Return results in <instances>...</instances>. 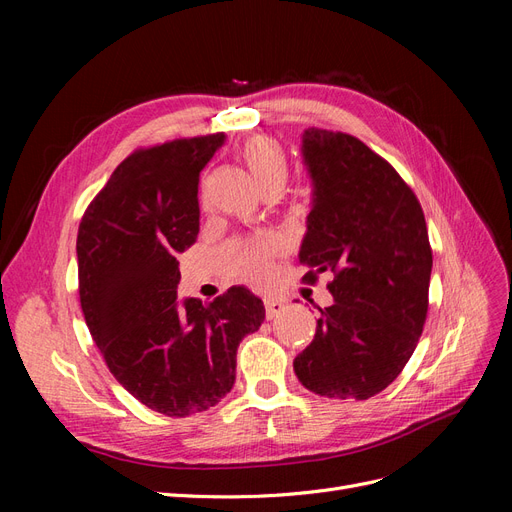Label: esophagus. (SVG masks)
I'll return each instance as SVG.
<instances>
[{"mask_svg": "<svg viewBox=\"0 0 512 512\" xmlns=\"http://www.w3.org/2000/svg\"><path fill=\"white\" fill-rule=\"evenodd\" d=\"M286 309V303L282 299H275V297H265V314H267V320H273L280 316Z\"/></svg>", "mask_w": 512, "mask_h": 512, "instance_id": "1", "label": "esophagus"}]
</instances>
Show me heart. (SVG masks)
<instances>
[{
    "instance_id": "heart-1",
    "label": "heart",
    "mask_w": 512,
    "mask_h": 512,
    "mask_svg": "<svg viewBox=\"0 0 512 512\" xmlns=\"http://www.w3.org/2000/svg\"><path fill=\"white\" fill-rule=\"evenodd\" d=\"M241 160L250 170L252 179L265 194L267 190H282L288 179V164L282 147L267 136H254L241 149ZM277 243L271 239H256L230 250V271L245 282L260 284L271 273V256Z\"/></svg>"
}]
</instances>
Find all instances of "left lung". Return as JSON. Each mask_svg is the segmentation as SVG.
<instances>
[{"mask_svg":"<svg viewBox=\"0 0 512 512\" xmlns=\"http://www.w3.org/2000/svg\"><path fill=\"white\" fill-rule=\"evenodd\" d=\"M301 158L312 209L299 262L316 280L331 271L333 305L314 342L294 359L299 382L320 397L369 399L412 356L427 318L431 247L416 196L359 138L309 128Z\"/></svg>","mask_w":512,"mask_h":512,"instance_id":"8db88e82","label":"left lung"}]
</instances>
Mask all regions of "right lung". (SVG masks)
<instances>
[{
  "label": "right lung",
  "instance_id": "1",
  "mask_svg": "<svg viewBox=\"0 0 512 512\" xmlns=\"http://www.w3.org/2000/svg\"><path fill=\"white\" fill-rule=\"evenodd\" d=\"M224 141L220 132L132 153L87 207L76 237L91 337L123 389L166 416L226 397L241 339L265 320V305L245 286L209 305L177 299V254L200 228V170Z\"/></svg>",
  "mask_w": 512,
  "mask_h": 512
}]
</instances>
